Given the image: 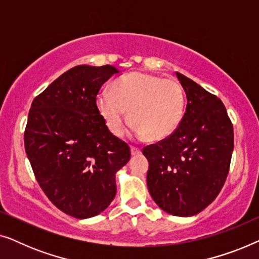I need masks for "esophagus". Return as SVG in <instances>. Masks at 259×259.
Returning <instances> with one entry per match:
<instances>
[{
    "label": "esophagus",
    "mask_w": 259,
    "mask_h": 259,
    "mask_svg": "<svg viewBox=\"0 0 259 259\" xmlns=\"http://www.w3.org/2000/svg\"><path fill=\"white\" fill-rule=\"evenodd\" d=\"M131 153H132V155H138V154L141 153V150L139 147L132 146V147H131Z\"/></svg>",
    "instance_id": "esophagus-1"
}]
</instances>
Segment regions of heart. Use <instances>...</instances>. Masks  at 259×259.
Wrapping results in <instances>:
<instances>
[{
	"label": "heart",
	"instance_id": "obj_1",
	"mask_svg": "<svg viewBox=\"0 0 259 259\" xmlns=\"http://www.w3.org/2000/svg\"><path fill=\"white\" fill-rule=\"evenodd\" d=\"M97 107L114 136L121 137L132 118L136 137L160 140L182 122L185 94L176 80L136 72L116 80L113 91L99 92Z\"/></svg>",
	"mask_w": 259,
	"mask_h": 259
}]
</instances>
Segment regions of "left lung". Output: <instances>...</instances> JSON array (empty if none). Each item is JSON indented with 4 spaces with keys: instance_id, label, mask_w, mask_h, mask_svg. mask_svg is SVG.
I'll return each mask as SVG.
<instances>
[{
    "instance_id": "1",
    "label": "left lung",
    "mask_w": 259,
    "mask_h": 259,
    "mask_svg": "<svg viewBox=\"0 0 259 259\" xmlns=\"http://www.w3.org/2000/svg\"><path fill=\"white\" fill-rule=\"evenodd\" d=\"M186 112L175 133L144 147L147 187L161 210L179 217L203 211L224 186L233 151V126L221 99L177 73Z\"/></svg>"
}]
</instances>
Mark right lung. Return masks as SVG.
Here are the masks:
<instances>
[{
	"mask_svg": "<svg viewBox=\"0 0 259 259\" xmlns=\"http://www.w3.org/2000/svg\"><path fill=\"white\" fill-rule=\"evenodd\" d=\"M119 70L106 65L73 67L31 102L24 148L48 199L84 219L105 210L116 193L115 173L130 146L109 132L97 107L102 84Z\"/></svg>",
	"mask_w": 259,
	"mask_h": 259,
	"instance_id": "add662e5",
	"label": "right lung"
}]
</instances>
